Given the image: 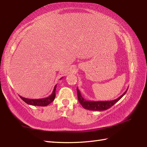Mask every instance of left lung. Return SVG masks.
<instances>
[{
    "instance_id": "1",
    "label": "left lung",
    "mask_w": 147,
    "mask_h": 147,
    "mask_svg": "<svg viewBox=\"0 0 147 147\" xmlns=\"http://www.w3.org/2000/svg\"><path fill=\"white\" fill-rule=\"evenodd\" d=\"M126 91L124 92L123 95H121L119 97L113 100L110 101H88L86 100L81 95V93L78 88H77V94H78V98L80 103V104L83 106V107L87 110L90 111H105L107 109L111 108L112 106H113L115 103L118 102L119 100L123 97V96L126 94Z\"/></svg>"
}]
</instances>
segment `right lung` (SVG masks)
Here are the masks:
<instances>
[{
	"mask_svg": "<svg viewBox=\"0 0 147 147\" xmlns=\"http://www.w3.org/2000/svg\"><path fill=\"white\" fill-rule=\"evenodd\" d=\"M61 79H62V78L60 80H61ZM56 87H57V85L54 86V90H53L52 94L50 96H49L48 97H46L44 98L30 99V98H24L21 96H20V98L23 100L24 102H26L27 104L32 105H35V106H42V107H45V106H47L51 104V103L54 101V100L55 99Z\"/></svg>",
	"mask_w": 147,
	"mask_h": 147,
	"instance_id": "add662e5",
	"label": "right lung"
}]
</instances>
